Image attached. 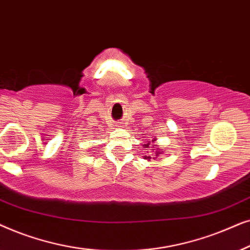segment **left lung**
Here are the masks:
<instances>
[{
    "mask_svg": "<svg viewBox=\"0 0 250 250\" xmlns=\"http://www.w3.org/2000/svg\"><path fill=\"white\" fill-rule=\"evenodd\" d=\"M145 147H149V143H148V144H145ZM155 154H156V156H158V154H159V152H155ZM145 158H148V159H151V158H149V156H145Z\"/></svg>",
    "mask_w": 250,
    "mask_h": 250,
    "instance_id": "left-lung-1",
    "label": "left lung"
}]
</instances>
